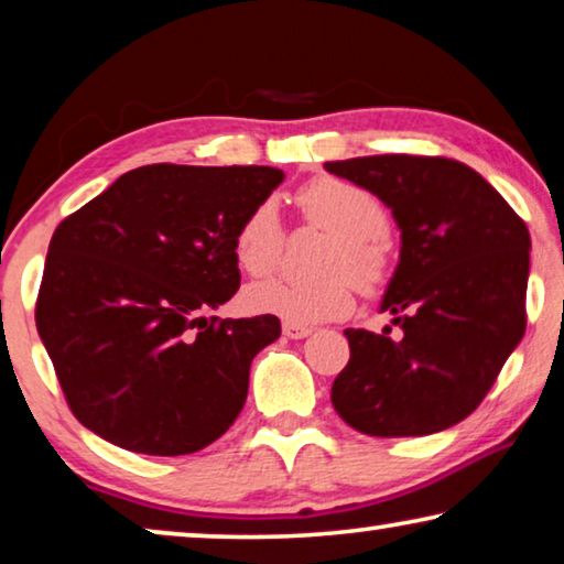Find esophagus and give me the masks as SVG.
<instances>
[{
    "label": "esophagus",
    "mask_w": 564,
    "mask_h": 564,
    "mask_svg": "<svg viewBox=\"0 0 564 564\" xmlns=\"http://www.w3.org/2000/svg\"><path fill=\"white\" fill-rule=\"evenodd\" d=\"M282 334L288 336V338H305V336L313 334V328L311 326H297V323L284 321L282 323Z\"/></svg>",
    "instance_id": "34e87169"
}]
</instances>
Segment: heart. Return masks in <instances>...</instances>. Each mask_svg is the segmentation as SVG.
I'll return each instance as SVG.
<instances>
[{
	"label": "heart",
	"mask_w": 564,
	"mask_h": 564,
	"mask_svg": "<svg viewBox=\"0 0 564 564\" xmlns=\"http://www.w3.org/2000/svg\"><path fill=\"white\" fill-rule=\"evenodd\" d=\"M297 207L313 226L334 230L326 259L328 280H269L246 290L243 305L297 326L338 321L354 307V282L377 290L392 267L390 213L375 192L341 176H318L297 192ZM288 230L272 199H261L243 215L234 234V259L249 276L274 272L282 261Z\"/></svg>",
	"instance_id": "1"
}]
</instances>
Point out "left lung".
Returning a JSON list of instances; mask_svg holds the SVG:
<instances>
[{
  "label": "left lung",
  "instance_id": "1",
  "mask_svg": "<svg viewBox=\"0 0 564 564\" xmlns=\"http://www.w3.org/2000/svg\"><path fill=\"white\" fill-rule=\"evenodd\" d=\"M392 207L403 249L382 334L346 328L330 403L369 436H426L465 421L527 330L529 228L475 169L382 153L328 161Z\"/></svg>",
  "mask_w": 564,
  "mask_h": 564
}]
</instances>
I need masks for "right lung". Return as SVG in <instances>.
I'll return each mask as SVG.
<instances>
[{
	"label": "right lung",
	"instance_id": "add662e5",
	"mask_svg": "<svg viewBox=\"0 0 564 564\" xmlns=\"http://www.w3.org/2000/svg\"><path fill=\"white\" fill-rule=\"evenodd\" d=\"M284 174L149 164L58 223L35 326L66 405L105 442L180 457L238 419L276 315L205 318L241 284L234 234Z\"/></svg>",
	"mask_w": 564,
	"mask_h": 564
}]
</instances>
